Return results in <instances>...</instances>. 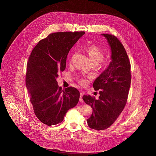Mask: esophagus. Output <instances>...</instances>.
<instances>
[{"instance_id":"esophagus-1","label":"esophagus","mask_w":156,"mask_h":156,"mask_svg":"<svg viewBox=\"0 0 156 156\" xmlns=\"http://www.w3.org/2000/svg\"><path fill=\"white\" fill-rule=\"evenodd\" d=\"M83 93H80V102H83Z\"/></svg>"}]
</instances>
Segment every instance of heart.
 I'll return each instance as SVG.
<instances>
[{
  "instance_id": "obj_1",
  "label": "heart",
  "mask_w": 156,
  "mask_h": 156,
  "mask_svg": "<svg viewBox=\"0 0 156 156\" xmlns=\"http://www.w3.org/2000/svg\"><path fill=\"white\" fill-rule=\"evenodd\" d=\"M85 51L93 65H98L100 63L101 66H106L108 65V62L106 60H103L105 56L104 52L98 46L94 44H90L86 48ZM78 80L79 83L83 85H85L88 84V80L87 78H78Z\"/></svg>"
}]
</instances>
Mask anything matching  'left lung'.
<instances>
[{
	"instance_id": "left-lung-1",
	"label": "left lung",
	"mask_w": 156,
	"mask_h": 156,
	"mask_svg": "<svg viewBox=\"0 0 156 156\" xmlns=\"http://www.w3.org/2000/svg\"><path fill=\"white\" fill-rule=\"evenodd\" d=\"M101 35L110 47L112 61L93 84L95 90H99L98 98L83 97L85 103L93 108L87 120L88 125L97 131L107 129L119 117L126 105L131 81V64L123 46L115 36Z\"/></svg>"
}]
</instances>
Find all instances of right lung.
I'll list each match as a JSON object with an SVG mask.
<instances>
[{
  "label": "right lung",
  "instance_id": "right-lung-1",
  "mask_svg": "<svg viewBox=\"0 0 156 156\" xmlns=\"http://www.w3.org/2000/svg\"><path fill=\"white\" fill-rule=\"evenodd\" d=\"M84 34L51 33L38 43L29 57L26 87L37 118L48 126L62 122L66 112L79 101V91L72 87L62 90L56 78L65 69L69 50Z\"/></svg>",
  "mask_w": 156,
  "mask_h": 156
}]
</instances>
